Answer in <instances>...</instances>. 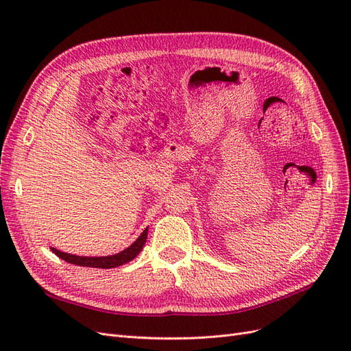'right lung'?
Returning a JSON list of instances; mask_svg holds the SVG:
<instances>
[{
  "label": "right lung",
  "instance_id": "1",
  "mask_svg": "<svg viewBox=\"0 0 351 351\" xmlns=\"http://www.w3.org/2000/svg\"><path fill=\"white\" fill-rule=\"evenodd\" d=\"M146 239H147V228L143 230L142 234L137 237L136 241L133 244H130L129 247L124 249L120 253L110 254V256H90V258H88V256H76V254L60 252L58 249H54V247H51V250H52V253H56L58 258L64 259L69 263L79 265V267L110 269V268L120 267V265H124L127 262L133 261L137 256V254L141 253V250L143 249V244L146 243Z\"/></svg>",
  "mask_w": 351,
  "mask_h": 351
}]
</instances>
